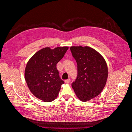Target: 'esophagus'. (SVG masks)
<instances>
[{"label":"esophagus","instance_id":"obj_1","mask_svg":"<svg viewBox=\"0 0 132 132\" xmlns=\"http://www.w3.org/2000/svg\"><path fill=\"white\" fill-rule=\"evenodd\" d=\"M70 82V79H68L65 80V83L66 84H69Z\"/></svg>","mask_w":132,"mask_h":132}]
</instances>
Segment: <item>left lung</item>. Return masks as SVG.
<instances>
[{
    "mask_svg": "<svg viewBox=\"0 0 132 132\" xmlns=\"http://www.w3.org/2000/svg\"><path fill=\"white\" fill-rule=\"evenodd\" d=\"M71 52L78 65V77L72 83L80 100L86 102L103 90L108 78V67L102 55L89 46H71Z\"/></svg>",
    "mask_w": 132,
    "mask_h": 132,
    "instance_id": "obj_1",
    "label": "left lung"
}]
</instances>
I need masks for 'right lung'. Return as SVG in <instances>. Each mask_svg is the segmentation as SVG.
Masks as SVG:
<instances>
[{
	"mask_svg": "<svg viewBox=\"0 0 132 132\" xmlns=\"http://www.w3.org/2000/svg\"><path fill=\"white\" fill-rule=\"evenodd\" d=\"M68 48L58 47L53 50L44 48L27 62L25 79L28 87L36 97L46 102L53 101L57 97L64 81L59 77L56 65Z\"/></svg>",
	"mask_w": 132,
	"mask_h": 132,
	"instance_id": "obj_1",
	"label": "right lung"
}]
</instances>
